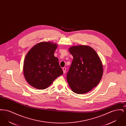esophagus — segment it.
Segmentation results:
<instances>
[{
	"instance_id": "1",
	"label": "esophagus",
	"mask_w": 126,
	"mask_h": 126,
	"mask_svg": "<svg viewBox=\"0 0 126 126\" xmlns=\"http://www.w3.org/2000/svg\"><path fill=\"white\" fill-rule=\"evenodd\" d=\"M62 70H63V73H64V74H65V72H66V67H63V68H62Z\"/></svg>"
}]
</instances>
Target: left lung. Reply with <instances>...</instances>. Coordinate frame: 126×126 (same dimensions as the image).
<instances>
[{
  "mask_svg": "<svg viewBox=\"0 0 126 126\" xmlns=\"http://www.w3.org/2000/svg\"><path fill=\"white\" fill-rule=\"evenodd\" d=\"M68 50L73 60L66 75L67 83L75 93L86 94L96 87L101 80L103 72L102 61L89 46H73Z\"/></svg>",
  "mask_w": 126,
  "mask_h": 126,
  "instance_id": "8db88e82",
  "label": "left lung"
}]
</instances>
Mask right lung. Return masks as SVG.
<instances>
[{
	"label": "right lung",
	"mask_w": 126,
	"mask_h": 126,
	"mask_svg": "<svg viewBox=\"0 0 126 126\" xmlns=\"http://www.w3.org/2000/svg\"><path fill=\"white\" fill-rule=\"evenodd\" d=\"M57 47L56 43L39 42L26 54L23 66L24 75L27 83L33 87L45 89L63 74L59 59L54 55Z\"/></svg>",
	"instance_id": "add662e5"
}]
</instances>
